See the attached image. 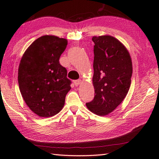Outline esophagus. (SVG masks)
<instances>
[{"mask_svg":"<svg viewBox=\"0 0 159 159\" xmlns=\"http://www.w3.org/2000/svg\"><path fill=\"white\" fill-rule=\"evenodd\" d=\"M81 83H82V81H81L80 80H77L74 81V84H75V86H79Z\"/></svg>","mask_w":159,"mask_h":159,"instance_id":"1","label":"esophagus"}]
</instances>
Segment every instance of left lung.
<instances>
[{
    "instance_id": "left-lung-1",
    "label": "left lung",
    "mask_w": 159,
    "mask_h": 159,
    "mask_svg": "<svg viewBox=\"0 0 159 159\" xmlns=\"http://www.w3.org/2000/svg\"><path fill=\"white\" fill-rule=\"evenodd\" d=\"M95 97L86 107L92 112L105 116L124 99L130 87L132 64L127 48L111 35L93 36Z\"/></svg>"
}]
</instances>
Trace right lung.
<instances>
[{
    "label": "right lung",
    "mask_w": 159,
    "mask_h": 159,
    "mask_svg": "<svg viewBox=\"0 0 159 159\" xmlns=\"http://www.w3.org/2000/svg\"><path fill=\"white\" fill-rule=\"evenodd\" d=\"M66 39L43 35L35 40L22 56L18 68V84L29 108L42 117H50L64 105L71 82L60 64Z\"/></svg>",
    "instance_id": "obj_1"
}]
</instances>
